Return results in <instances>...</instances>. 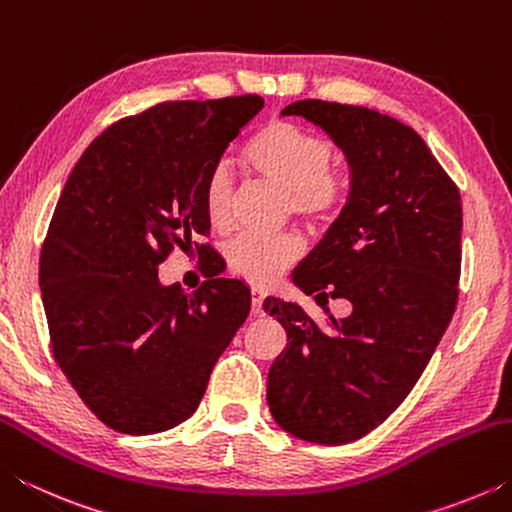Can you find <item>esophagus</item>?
<instances>
[{
    "label": "esophagus",
    "instance_id": "1",
    "mask_svg": "<svg viewBox=\"0 0 512 512\" xmlns=\"http://www.w3.org/2000/svg\"><path fill=\"white\" fill-rule=\"evenodd\" d=\"M250 296H253V316H262L264 314V291L262 289H253L250 291Z\"/></svg>",
    "mask_w": 512,
    "mask_h": 512
}]
</instances>
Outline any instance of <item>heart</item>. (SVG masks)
Masks as SVG:
<instances>
[{
    "label": "heart",
    "instance_id": "b5f03b06",
    "mask_svg": "<svg viewBox=\"0 0 512 512\" xmlns=\"http://www.w3.org/2000/svg\"><path fill=\"white\" fill-rule=\"evenodd\" d=\"M334 158L329 137L291 119H271L244 149L248 171L282 189L287 212L305 225L327 223L345 201V178L334 167ZM203 210L214 230L230 228L232 183L223 167L207 173ZM298 255L300 246L293 237H239L228 248V266L235 275L264 287L287 271Z\"/></svg>",
    "mask_w": 512,
    "mask_h": 512
}]
</instances>
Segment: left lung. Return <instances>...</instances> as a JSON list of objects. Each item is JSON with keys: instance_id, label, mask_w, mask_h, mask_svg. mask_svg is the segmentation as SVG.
Instances as JSON below:
<instances>
[{"instance_id": "left-lung-1", "label": "left lung", "mask_w": 512, "mask_h": 512, "mask_svg": "<svg viewBox=\"0 0 512 512\" xmlns=\"http://www.w3.org/2000/svg\"><path fill=\"white\" fill-rule=\"evenodd\" d=\"M282 115L325 128L348 158V203L293 280L316 300H350L352 314L314 320L266 298V314L287 329L266 400L291 436L345 445L404 402L454 316L461 192L422 137L391 115L320 99Z\"/></svg>"}]
</instances>
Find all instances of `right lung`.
Masks as SVG:
<instances>
[{
    "mask_svg": "<svg viewBox=\"0 0 512 512\" xmlns=\"http://www.w3.org/2000/svg\"><path fill=\"white\" fill-rule=\"evenodd\" d=\"M262 108L259 94L162 101L115 121L69 173L40 250L42 305L56 363L110 429L146 436L192 418L246 323L244 282L162 287L158 266L212 253L203 183Z\"/></svg>",
    "mask_w": 512,
    "mask_h": 512,
    "instance_id": "1",
    "label": "right lung"
}]
</instances>
